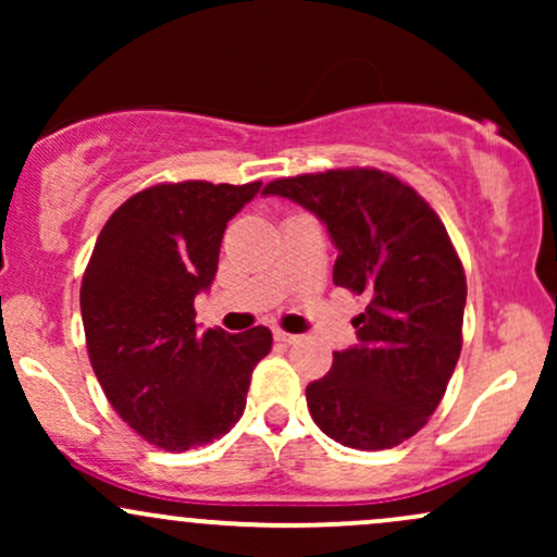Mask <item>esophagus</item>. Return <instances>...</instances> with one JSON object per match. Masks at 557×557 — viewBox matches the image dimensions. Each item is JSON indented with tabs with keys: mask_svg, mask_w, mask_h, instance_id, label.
Segmentation results:
<instances>
[{
	"mask_svg": "<svg viewBox=\"0 0 557 557\" xmlns=\"http://www.w3.org/2000/svg\"><path fill=\"white\" fill-rule=\"evenodd\" d=\"M274 341L283 343V345H293V343H298V335H290V332H283V330H274Z\"/></svg>",
	"mask_w": 557,
	"mask_h": 557,
	"instance_id": "34e87169",
	"label": "esophagus"
}]
</instances>
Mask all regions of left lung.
Here are the masks:
<instances>
[{
	"label": "left lung",
	"mask_w": 557,
	"mask_h": 557,
	"mask_svg": "<svg viewBox=\"0 0 557 557\" xmlns=\"http://www.w3.org/2000/svg\"><path fill=\"white\" fill-rule=\"evenodd\" d=\"M264 196L300 203L337 248L332 283L367 296L354 348L306 387L311 419L356 450L413 437L443 400L461 356L463 264L447 230L411 185L356 168L272 181Z\"/></svg>",
	"instance_id": "obj_1"
}]
</instances>
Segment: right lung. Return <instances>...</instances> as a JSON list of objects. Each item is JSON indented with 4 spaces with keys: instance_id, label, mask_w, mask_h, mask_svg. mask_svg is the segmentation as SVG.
Returning a JSON list of instances; mask_svg holds the SVG:
<instances>
[{
    "instance_id": "right-lung-1",
    "label": "right lung",
    "mask_w": 557,
    "mask_h": 557,
    "mask_svg": "<svg viewBox=\"0 0 557 557\" xmlns=\"http://www.w3.org/2000/svg\"><path fill=\"white\" fill-rule=\"evenodd\" d=\"M261 183H162L131 196L96 238L81 285L88 359L107 400L146 443L183 453L220 440L246 408L272 332H198L227 222Z\"/></svg>"
}]
</instances>
